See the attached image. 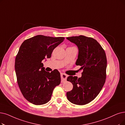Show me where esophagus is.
I'll use <instances>...</instances> for the list:
<instances>
[{
    "label": "esophagus",
    "instance_id": "obj_1",
    "mask_svg": "<svg viewBox=\"0 0 125 125\" xmlns=\"http://www.w3.org/2000/svg\"><path fill=\"white\" fill-rule=\"evenodd\" d=\"M67 78V75L66 74H64V73L61 74V79H62V82H64L66 81Z\"/></svg>",
    "mask_w": 125,
    "mask_h": 125
}]
</instances>
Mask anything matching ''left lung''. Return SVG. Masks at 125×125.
<instances>
[{"label": "left lung", "mask_w": 125, "mask_h": 125, "mask_svg": "<svg viewBox=\"0 0 125 125\" xmlns=\"http://www.w3.org/2000/svg\"><path fill=\"white\" fill-rule=\"evenodd\" d=\"M78 49L76 65L83 70L81 77L69 76L67 81L73 87L67 92L71 103L83 105L91 102L100 92L105 83L107 58L105 52L99 43L91 37L80 35L67 37Z\"/></svg>", "instance_id": "1"}]
</instances>
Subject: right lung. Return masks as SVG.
I'll list each match as a JSON object with an SVG mask.
<instances>
[{
    "label": "right lung",
    "mask_w": 125,
    "mask_h": 125,
    "mask_svg": "<svg viewBox=\"0 0 125 125\" xmlns=\"http://www.w3.org/2000/svg\"><path fill=\"white\" fill-rule=\"evenodd\" d=\"M64 39L38 35L24 41L20 47L15 70L19 89L31 103L41 105L48 103L54 88L61 83L60 73L55 70L46 71L42 61L50 58L53 50Z\"/></svg>",
    "instance_id": "obj_1"
}]
</instances>
